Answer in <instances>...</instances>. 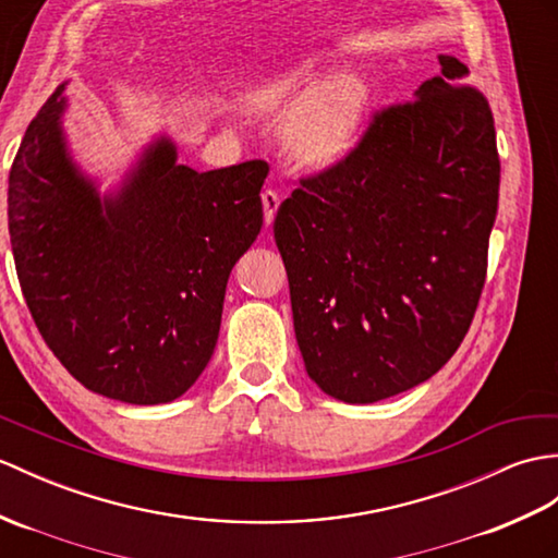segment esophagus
I'll use <instances>...</instances> for the list:
<instances>
[{
	"label": "esophagus",
	"mask_w": 558,
	"mask_h": 558,
	"mask_svg": "<svg viewBox=\"0 0 558 558\" xmlns=\"http://www.w3.org/2000/svg\"><path fill=\"white\" fill-rule=\"evenodd\" d=\"M262 202H264V218H266V226H270L274 223V218H276V211H278V206H280V194L276 192V190H264L262 192Z\"/></svg>",
	"instance_id": "esophagus-1"
}]
</instances>
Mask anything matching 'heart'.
<instances>
[{"mask_svg":"<svg viewBox=\"0 0 558 558\" xmlns=\"http://www.w3.org/2000/svg\"><path fill=\"white\" fill-rule=\"evenodd\" d=\"M252 107L266 113H294L290 145L296 159L311 168H328L354 149L364 128L368 93L356 77H332L304 59L258 83Z\"/></svg>","mask_w":558,"mask_h":558,"instance_id":"b5f03b06","label":"heart"}]
</instances>
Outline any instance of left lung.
<instances>
[{
    "instance_id": "8db88e82",
    "label": "left lung",
    "mask_w": 558,
    "mask_h": 558,
    "mask_svg": "<svg viewBox=\"0 0 558 558\" xmlns=\"http://www.w3.org/2000/svg\"><path fill=\"white\" fill-rule=\"evenodd\" d=\"M373 113L347 157L302 178L274 235L308 378L347 404L425 383L454 356L487 276L499 154L469 69Z\"/></svg>"
}]
</instances>
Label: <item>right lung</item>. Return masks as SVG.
<instances>
[{"instance_id":"obj_1","label":"right lung","mask_w":558,"mask_h":558,"mask_svg":"<svg viewBox=\"0 0 558 558\" xmlns=\"http://www.w3.org/2000/svg\"><path fill=\"white\" fill-rule=\"evenodd\" d=\"M59 85L9 173V235L25 304L87 390L166 404L209 364L232 266L264 226L262 159L197 173L171 140L99 194L66 151Z\"/></svg>"}]
</instances>
